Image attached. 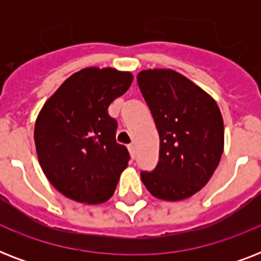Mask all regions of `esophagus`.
Instances as JSON below:
<instances>
[{"mask_svg":"<svg viewBox=\"0 0 261 261\" xmlns=\"http://www.w3.org/2000/svg\"><path fill=\"white\" fill-rule=\"evenodd\" d=\"M128 151H130V155L131 157H133V159H134L135 157V145L134 143H131V145H128Z\"/></svg>","mask_w":261,"mask_h":261,"instance_id":"34e87169","label":"esophagus"}]
</instances>
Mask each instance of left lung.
<instances>
[{"mask_svg": "<svg viewBox=\"0 0 261 261\" xmlns=\"http://www.w3.org/2000/svg\"><path fill=\"white\" fill-rule=\"evenodd\" d=\"M160 135L159 164L141 178L153 196L176 202L206 186L223 153V119L210 94L172 69L137 75Z\"/></svg>", "mask_w": 261, "mask_h": 261, "instance_id": "left-lung-1", "label": "left lung"}]
</instances>
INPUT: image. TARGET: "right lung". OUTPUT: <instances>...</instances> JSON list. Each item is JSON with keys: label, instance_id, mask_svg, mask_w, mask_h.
<instances>
[{"label": "right lung", "instance_id": "obj_1", "mask_svg": "<svg viewBox=\"0 0 261 261\" xmlns=\"http://www.w3.org/2000/svg\"><path fill=\"white\" fill-rule=\"evenodd\" d=\"M131 83L130 71L85 67L70 75L39 112L34 131L39 164L66 198L98 204L114 195L130 154L116 142L118 123L108 107Z\"/></svg>", "mask_w": 261, "mask_h": 261}]
</instances>
